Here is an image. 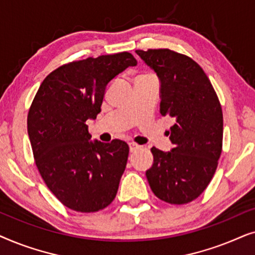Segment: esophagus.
Segmentation results:
<instances>
[{
    "label": "esophagus",
    "mask_w": 255,
    "mask_h": 255,
    "mask_svg": "<svg viewBox=\"0 0 255 255\" xmlns=\"http://www.w3.org/2000/svg\"><path fill=\"white\" fill-rule=\"evenodd\" d=\"M128 147H130V152H135L139 148V145L134 144V142H130V144H128Z\"/></svg>",
    "instance_id": "obj_1"
}]
</instances>
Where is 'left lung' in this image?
Returning a JSON list of instances; mask_svg holds the SVG:
<instances>
[{
  "instance_id": "1",
  "label": "left lung",
  "mask_w": 255,
  "mask_h": 255,
  "mask_svg": "<svg viewBox=\"0 0 255 255\" xmlns=\"http://www.w3.org/2000/svg\"><path fill=\"white\" fill-rule=\"evenodd\" d=\"M160 82V113L170 116V151L151 148L146 170L156 197L170 204L189 203L208 187L222 153L223 114L210 80L187 55L168 48L135 51ZM169 133V132H168Z\"/></svg>"
}]
</instances>
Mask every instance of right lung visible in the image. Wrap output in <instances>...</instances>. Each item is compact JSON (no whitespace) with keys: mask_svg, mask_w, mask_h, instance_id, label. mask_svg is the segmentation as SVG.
<instances>
[{"mask_svg":"<svg viewBox=\"0 0 255 255\" xmlns=\"http://www.w3.org/2000/svg\"><path fill=\"white\" fill-rule=\"evenodd\" d=\"M128 52L61 66L41 83L27 115V133L41 177L54 196L79 212L116 197L128 156L125 141L92 140L88 120L101 113L108 85L130 66Z\"/></svg>","mask_w":255,"mask_h":255,"instance_id":"1","label":"right lung"}]
</instances>
